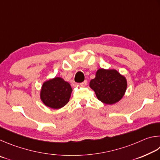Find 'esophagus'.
<instances>
[{
    "label": "esophagus",
    "instance_id": "esophagus-1",
    "mask_svg": "<svg viewBox=\"0 0 160 160\" xmlns=\"http://www.w3.org/2000/svg\"><path fill=\"white\" fill-rule=\"evenodd\" d=\"M86 84H87V81H84V82H83L80 83V85L82 86H83V87H84V86H86Z\"/></svg>",
    "mask_w": 160,
    "mask_h": 160
}]
</instances>
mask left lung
<instances>
[{"label":"left lung","mask_w":160,"mask_h":160,"mask_svg":"<svg viewBox=\"0 0 160 160\" xmlns=\"http://www.w3.org/2000/svg\"><path fill=\"white\" fill-rule=\"evenodd\" d=\"M89 86L100 101L112 105L119 102L124 96L127 82L117 70L101 68L98 70L96 77L91 81Z\"/></svg>","instance_id":"left-lung-1"}]
</instances>
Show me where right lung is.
Wrapping results in <instances>:
<instances>
[{
    "instance_id": "obj_1",
    "label": "right lung",
    "mask_w": 160,
    "mask_h": 160,
    "mask_svg": "<svg viewBox=\"0 0 160 160\" xmlns=\"http://www.w3.org/2000/svg\"><path fill=\"white\" fill-rule=\"evenodd\" d=\"M72 92L68 82L61 77H55L43 83L40 97L45 105L58 110L67 104Z\"/></svg>"
}]
</instances>
